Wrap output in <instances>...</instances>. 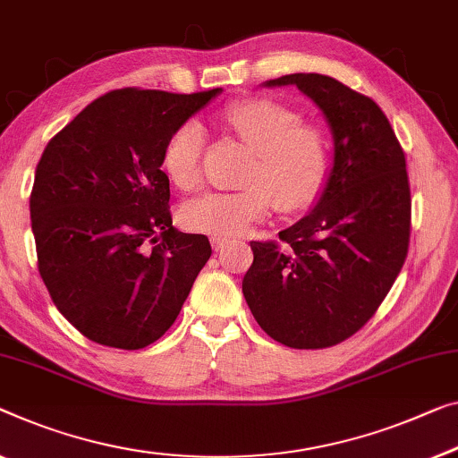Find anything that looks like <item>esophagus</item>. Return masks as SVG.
<instances>
[{"label": "esophagus", "instance_id": "1", "mask_svg": "<svg viewBox=\"0 0 458 458\" xmlns=\"http://www.w3.org/2000/svg\"><path fill=\"white\" fill-rule=\"evenodd\" d=\"M211 247H214L216 252H222L228 247V241H224V238H214V241H211Z\"/></svg>", "mask_w": 458, "mask_h": 458}]
</instances>
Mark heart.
I'll return each mask as SVG.
<instances>
[{"mask_svg":"<svg viewBox=\"0 0 458 458\" xmlns=\"http://www.w3.org/2000/svg\"><path fill=\"white\" fill-rule=\"evenodd\" d=\"M228 127L255 148L247 189L208 193L181 211L187 228L216 238L238 236L265 222L271 209L302 211L325 187L331 164L329 140L323 129L302 123L300 113L269 98L236 102L224 113ZM206 158V129L187 121L164 148V170L182 191L199 187Z\"/></svg>","mask_w":458,"mask_h":458,"instance_id":"obj_1","label":"heart"}]
</instances>
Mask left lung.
Wrapping results in <instances>:
<instances>
[{"instance_id": "1", "label": "left lung", "mask_w": 458, "mask_h": 458, "mask_svg": "<svg viewBox=\"0 0 458 458\" xmlns=\"http://www.w3.org/2000/svg\"><path fill=\"white\" fill-rule=\"evenodd\" d=\"M263 86H296L315 102L331 129L333 164L317 206L279 232L282 244L250 242L242 294L271 339L331 347L372 318L405 263V154L377 102L335 78L290 73Z\"/></svg>"}]
</instances>
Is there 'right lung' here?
Wrapping results in <instances>:
<instances>
[{"instance_id":"obj_1","label":"right lung","mask_w":458,"mask_h":458,"mask_svg":"<svg viewBox=\"0 0 458 458\" xmlns=\"http://www.w3.org/2000/svg\"><path fill=\"white\" fill-rule=\"evenodd\" d=\"M220 92L113 90L47 143L30 195L38 271L88 339L119 350L154 344L211 257L208 236L173 228L160 168L176 127Z\"/></svg>"}]
</instances>
